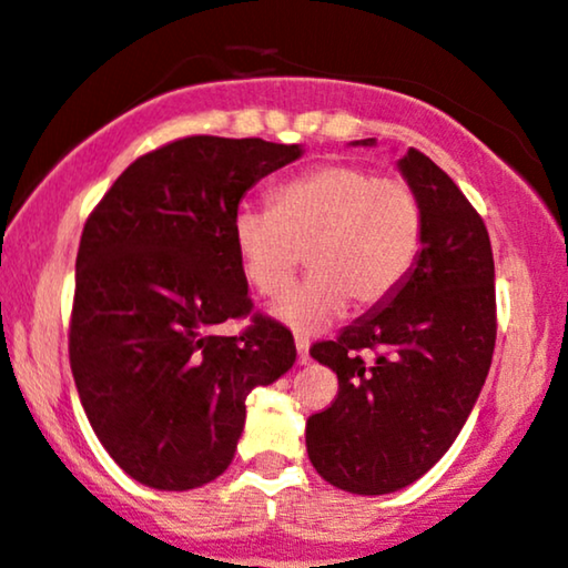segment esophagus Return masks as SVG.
I'll list each match as a JSON object with an SVG mask.
<instances>
[{
  "label": "esophagus",
  "mask_w": 568,
  "mask_h": 568,
  "mask_svg": "<svg viewBox=\"0 0 568 568\" xmlns=\"http://www.w3.org/2000/svg\"><path fill=\"white\" fill-rule=\"evenodd\" d=\"M296 352H298V362L306 365L310 362V338L304 333H296Z\"/></svg>",
  "instance_id": "obj_1"
}]
</instances>
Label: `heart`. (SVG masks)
<instances>
[{
  "label": "heart",
  "instance_id": "obj_1",
  "mask_svg": "<svg viewBox=\"0 0 568 568\" xmlns=\"http://www.w3.org/2000/svg\"><path fill=\"white\" fill-rule=\"evenodd\" d=\"M232 237L243 275L266 298L288 288L306 258L310 280L275 310L312 331L338 317L346 302L373 310L402 288L423 248V206L402 176L336 161L277 184L270 211H237Z\"/></svg>",
  "mask_w": 568,
  "mask_h": 568
}]
</instances>
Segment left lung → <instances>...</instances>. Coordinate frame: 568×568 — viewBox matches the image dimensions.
Returning a JSON list of instances; mask_svg holds the SVG:
<instances>
[{
	"label": "left lung",
	"instance_id": "8db88e82",
	"mask_svg": "<svg viewBox=\"0 0 568 568\" xmlns=\"http://www.w3.org/2000/svg\"><path fill=\"white\" fill-rule=\"evenodd\" d=\"M399 169L423 206L418 262L386 304L310 349L338 375V394L306 420V453L325 481L354 495L407 487L447 453L497 338L495 258L479 211L420 150L409 148Z\"/></svg>",
	"mask_w": 568,
	"mask_h": 568
}]
</instances>
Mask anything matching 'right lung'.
I'll return each mask as SVG.
<instances>
[{
  "mask_svg": "<svg viewBox=\"0 0 568 568\" xmlns=\"http://www.w3.org/2000/svg\"><path fill=\"white\" fill-rule=\"evenodd\" d=\"M298 145L195 134L129 163L87 216L68 357L108 455L132 479L184 491L224 474L245 396L288 373L293 333L254 312L232 219ZM252 317L235 337L215 325Z\"/></svg>",
  "mask_w": 568,
  "mask_h": 568,
  "instance_id": "obj_1",
  "label": "right lung"
}]
</instances>
